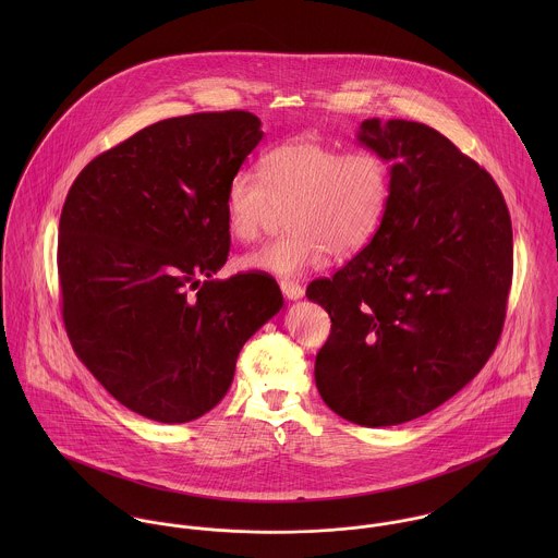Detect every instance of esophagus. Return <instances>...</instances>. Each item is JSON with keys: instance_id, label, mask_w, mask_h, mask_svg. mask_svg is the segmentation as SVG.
Listing matches in <instances>:
<instances>
[{"instance_id": "obj_1", "label": "esophagus", "mask_w": 558, "mask_h": 558, "mask_svg": "<svg viewBox=\"0 0 558 558\" xmlns=\"http://www.w3.org/2000/svg\"><path fill=\"white\" fill-rule=\"evenodd\" d=\"M279 286H281V292L286 294V299H290V301H301V299L305 296V290H303V286H299L296 281L283 279Z\"/></svg>"}]
</instances>
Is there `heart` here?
<instances>
[{
  "mask_svg": "<svg viewBox=\"0 0 558 558\" xmlns=\"http://www.w3.org/2000/svg\"><path fill=\"white\" fill-rule=\"evenodd\" d=\"M257 173L240 169L226 191L228 230L255 242L277 210L288 208L290 232L240 259L246 270L296 277L319 268L328 253L361 251L378 232L393 191L389 162L378 153H345L316 137H299L262 155Z\"/></svg>",
  "mask_w": 558,
  "mask_h": 558,
  "instance_id": "b5f03b06",
  "label": "heart"
}]
</instances>
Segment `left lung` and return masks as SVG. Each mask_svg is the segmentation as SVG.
I'll list each match as a JSON object with an SVG mask.
<instances>
[{"label":"left lung","mask_w":558,"mask_h":558,"mask_svg":"<svg viewBox=\"0 0 558 558\" xmlns=\"http://www.w3.org/2000/svg\"><path fill=\"white\" fill-rule=\"evenodd\" d=\"M359 144L391 162V202L372 242L307 299L332 322L316 356L324 403L387 427L453 398L494 352L513 234L492 175L438 131L372 118Z\"/></svg>","instance_id":"8db88e82"}]
</instances>
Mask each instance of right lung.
<instances>
[{"mask_svg": "<svg viewBox=\"0 0 558 558\" xmlns=\"http://www.w3.org/2000/svg\"><path fill=\"white\" fill-rule=\"evenodd\" d=\"M259 126L248 111L160 120L87 162L66 195L58 270L69 339L146 418L213 410L246 339L283 307L264 272L213 279L230 253L226 191Z\"/></svg>", "mask_w": 558, "mask_h": 558, "instance_id": "obj_1", "label": "right lung"}]
</instances>
